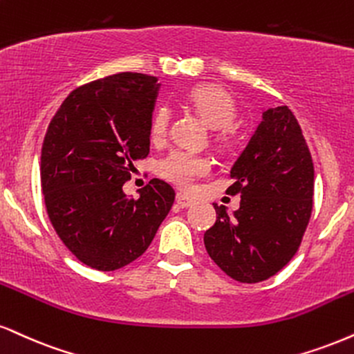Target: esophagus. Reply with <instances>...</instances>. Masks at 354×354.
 I'll return each mask as SVG.
<instances>
[{"label":"esophagus","instance_id":"1","mask_svg":"<svg viewBox=\"0 0 354 354\" xmlns=\"http://www.w3.org/2000/svg\"><path fill=\"white\" fill-rule=\"evenodd\" d=\"M176 200L182 208H187V207H190V205H194V200H192L190 197H187V195H184V194H177Z\"/></svg>","mask_w":354,"mask_h":354}]
</instances>
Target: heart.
I'll list each match as a JSON object with an SVG mask.
<instances>
[{
    "label": "heart",
    "instance_id": "1",
    "mask_svg": "<svg viewBox=\"0 0 354 354\" xmlns=\"http://www.w3.org/2000/svg\"><path fill=\"white\" fill-rule=\"evenodd\" d=\"M189 100L192 106L198 111V115L207 121L212 128H226L234 115H236V104L231 98L228 91L220 86L202 85L190 91ZM170 118V110L165 104H159L154 115L151 118V138L154 141H160L167 133V124ZM221 139L226 138L225 133L220 134ZM210 170V162L203 156L192 154L187 151H176L160 162L159 172L165 180L172 182L180 189H190L197 178L203 177Z\"/></svg>",
    "mask_w": 354,
    "mask_h": 354
}]
</instances>
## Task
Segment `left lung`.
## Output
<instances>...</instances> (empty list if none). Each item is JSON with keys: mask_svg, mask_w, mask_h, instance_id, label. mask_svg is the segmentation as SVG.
<instances>
[{"mask_svg": "<svg viewBox=\"0 0 354 354\" xmlns=\"http://www.w3.org/2000/svg\"><path fill=\"white\" fill-rule=\"evenodd\" d=\"M233 215L218 207L205 231L207 252L231 279L254 283L277 274L297 252L313 205V162L297 118L287 106L263 113L230 172Z\"/></svg>", "mask_w": 354, "mask_h": 354, "instance_id": "8db88e82", "label": "left lung"}]
</instances>
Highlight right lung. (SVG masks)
<instances>
[{"label": "right lung", "instance_id": "add662e5", "mask_svg": "<svg viewBox=\"0 0 354 354\" xmlns=\"http://www.w3.org/2000/svg\"><path fill=\"white\" fill-rule=\"evenodd\" d=\"M160 84L123 72L78 86L52 118L41 154V185L50 223L78 261L116 270L149 248L176 200L152 178L139 198L123 185L149 154L151 118Z\"/></svg>", "mask_w": 354, "mask_h": 354}]
</instances>
